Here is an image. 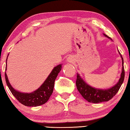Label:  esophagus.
<instances>
[{
    "label": "esophagus",
    "mask_w": 130,
    "mask_h": 130,
    "mask_svg": "<svg viewBox=\"0 0 130 130\" xmlns=\"http://www.w3.org/2000/svg\"><path fill=\"white\" fill-rule=\"evenodd\" d=\"M68 61L69 62H72V59L71 58H68Z\"/></svg>",
    "instance_id": "34e87169"
}]
</instances>
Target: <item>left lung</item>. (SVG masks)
<instances>
[{
    "instance_id": "1",
    "label": "left lung",
    "mask_w": 130,
    "mask_h": 130,
    "mask_svg": "<svg viewBox=\"0 0 130 130\" xmlns=\"http://www.w3.org/2000/svg\"><path fill=\"white\" fill-rule=\"evenodd\" d=\"M104 35L107 38L110 39L106 35ZM121 59H122V72L121 74V77L116 85L112 88L106 90H100L96 89L91 87L89 85L84 82L82 79L79 74L77 73V79H76V87L82 96L87 100L88 102L98 104V103L108 101L111 100L120 89L121 84H123L124 79V62L123 58L121 55Z\"/></svg>"
}]
</instances>
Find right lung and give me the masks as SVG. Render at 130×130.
Here are the masks:
<instances>
[{"label": "right lung", "mask_w": 130, "mask_h": 130, "mask_svg": "<svg viewBox=\"0 0 130 130\" xmlns=\"http://www.w3.org/2000/svg\"><path fill=\"white\" fill-rule=\"evenodd\" d=\"M61 65L60 64L54 67L42 85L38 90L31 93H22L14 90L10 84L7 75L5 72L6 84L12 94L21 104H23L25 106L32 107L42 105L47 102L53 93L55 80L57 77L58 74L61 71L62 68ZM6 66L7 67V65Z\"/></svg>", "instance_id": "obj_1"}]
</instances>
